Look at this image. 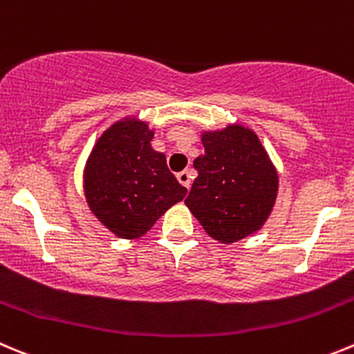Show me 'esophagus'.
<instances>
[{
	"label": "esophagus",
	"instance_id": "obj_1",
	"mask_svg": "<svg viewBox=\"0 0 354 354\" xmlns=\"http://www.w3.org/2000/svg\"><path fill=\"white\" fill-rule=\"evenodd\" d=\"M178 181L188 190V188H190V183H192V173H190V171H181V173H178Z\"/></svg>",
	"mask_w": 354,
	"mask_h": 354
}]
</instances>
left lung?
Returning <instances> with one entry per match:
<instances>
[{"label":"left lung","instance_id":"left-lung-1","mask_svg":"<svg viewBox=\"0 0 354 354\" xmlns=\"http://www.w3.org/2000/svg\"><path fill=\"white\" fill-rule=\"evenodd\" d=\"M204 153L194 160L197 178L185 204L207 236L223 244L259 232L267 222L279 176L250 127L230 124L201 134Z\"/></svg>","mask_w":354,"mask_h":354}]
</instances>
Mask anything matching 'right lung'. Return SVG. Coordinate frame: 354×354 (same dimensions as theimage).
<instances>
[{"label":"right lung","mask_w":354,"mask_h":354,"mask_svg":"<svg viewBox=\"0 0 354 354\" xmlns=\"http://www.w3.org/2000/svg\"><path fill=\"white\" fill-rule=\"evenodd\" d=\"M153 129L138 117H124L95 141L84 169V194L92 214L120 239H138L171 206L183 201L167 169L166 155L155 151Z\"/></svg>","instance_id":"add662e5"}]
</instances>
